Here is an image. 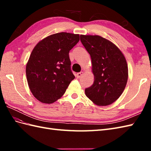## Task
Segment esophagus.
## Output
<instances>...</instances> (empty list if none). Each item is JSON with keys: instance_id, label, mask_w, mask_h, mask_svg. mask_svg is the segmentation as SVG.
Here are the masks:
<instances>
[{"instance_id": "esophagus-1", "label": "esophagus", "mask_w": 151, "mask_h": 151, "mask_svg": "<svg viewBox=\"0 0 151 151\" xmlns=\"http://www.w3.org/2000/svg\"><path fill=\"white\" fill-rule=\"evenodd\" d=\"M82 74H83V72H80V73H78L76 74V78H79L81 77V76L82 75Z\"/></svg>"}]
</instances>
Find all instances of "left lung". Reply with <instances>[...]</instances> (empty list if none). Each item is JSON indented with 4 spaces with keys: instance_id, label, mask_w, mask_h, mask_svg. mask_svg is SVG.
Returning a JSON list of instances; mask_svg holds the SVG:
<instances>
[{
    "instance_id": "1",
    "label": "left lung",
    "mask_w": 151,
    "mask_h": 151,
    "mask_svg": "<svg viewBox=\"0 0 151 151\" xmlns=\"http://www.w3.org/2000/svg\"><path fill=\"white\" fill-rule=\"evenodd\" d=\"M81 41L90 54L94 82L85 89L86 95L99 106L113 103L126 87L128 66L117 46L99 36L81 35Z\"/></svg>"
}]
</instances>
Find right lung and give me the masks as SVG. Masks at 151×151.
I'll use <instances>...</instances> for the list:
<instances>
[{"label":"right lung","mask_w":151,"mask_h":151,"mask_svg":"<svg viewBox=\"0 0 151 151\" xmlns=\"http://www.w3.org/2000/svg\"><path fill=\"white\" fill-rule=\"evenodd\" d=\"M80 40L79 34H54L38 43L26 67L27 82L38 101L51 104L62 97L75 78L69 52Z\"/></svg>","instance_id":"right-lung-1"}]
</instances>
